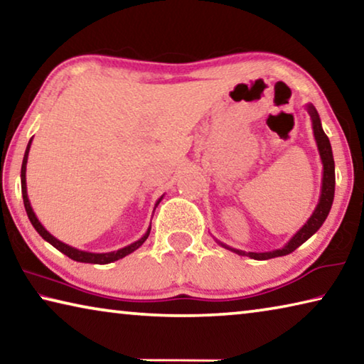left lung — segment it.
Returning <instances> with one entry per match:
<instances>
[{
    "label": "left lung",
    "instance_id": "obj_1",
    "mask_svg": "<svg viewBox=\"0 0 364 364\" xmlns=\"http://www.w3.org/2000/svg\"><path fill=\"white\" fill-rule=\"evenodd\" d=\"M306 110L310 114L311 119V127H313V134H315V141L318 146V152L319 157H321V164H323V180H321V193H319V200L315 210H313L311 217L306 220V223L300 228V230L294 234V236L289 239V241L282 245L281 249L271 250V252H244L239 249L230 247L223 242L217 241L221 247H225L228 250L234 252V254L242 255V257H250L254 260H268V258H274V257H284L292 254V252L300 247L301 244L308 241L313 234H315L319 228L323 226V223L328 218V215L331 212L332 202H334V191H336V167H334V156H332V147L329 143V138L326 136V133L321 127V119H319L318 110L315 109L313 104H306Z\"/></svg>",
    "mask_w": 364,
    "mask_h": 364
}]
</instances>
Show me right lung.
Instances as JSON below:
<instances>
[{"instance_id":"1","label":"right lung","mask_w":364,"mask_h":364,"mask_svg":"<svg viewBox=\"0 0 364 364\" xmlns=\"http://www.w3.org/2000/svg\"><path fill=\"white\" fill-rule=\"evenodd\" d=\"M33 139V138H32ZM32 139L28 141L27 144V149L26 154H23V160H22V168H21V184H22V197H23V205H26V212L28 215V220L30 223L33 225V228L36 230V232L40 234V236L45 239L46 242H49L53 245V247H56L59 252H63L64 255H67L72 260L75 262H82V263H95V264H107V263H112L115 260H120V258L130 255L132 252H134L136 249H139L141 245L144 244V241L149 236L151 232V225L147 228V231L143 234V237L138 239V241H134L133 244L127 245V247H122L119 250H114V252H104V254H95V252H86V250H80L72 247V245L65 244L63 241H59L58 237H54L51 232H49L45 226L40 223V220L36 218V215L33 212L32 205H30V200H28V194H27V178H26V171H27V160H28V152H30V146H32ZM164 199V196L160 197V199L156 202V207L160 204V200ZM156 210V208H154Z\"/></svg>"}]
</instances>
